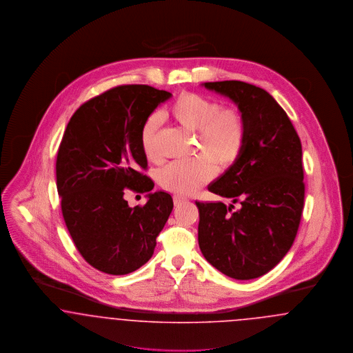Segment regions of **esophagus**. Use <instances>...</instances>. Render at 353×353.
<instances>
[{
    "mask_svg": "<svg viewBox=\"0 0 353 353\" xmlns=\"http://www.w3.org/2000/svg\"><path fill=\"white\" fill-rule=\"evenodd\" d=\"M186 201H188V199L184 197V196H179V194H177V196H174V197H173V202H174V205H177V206Z\"/></svg>",
    "mask_w": 353,
    "mask_h": 353,
    "instance_id": "34e87169",
    "label": "esophagus"
}]
</instances>
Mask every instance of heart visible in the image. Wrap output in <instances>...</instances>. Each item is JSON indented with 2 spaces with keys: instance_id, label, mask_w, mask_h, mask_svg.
I'll use <instances>...</instances> for the list:
<instances>
[{
  "instance_id": "obj_1",
  "label": "heart",
  "mask_w": 353,
  "mask_h": 353,
  "mask_svg": "<svg viewBox=\"0 0 353 353\" xmlns=\"http://www.w3.org/2000/svg\"><path fill=\"white\" fill-rule=\"evenodd\" d=\"M170 114L184 128L197 132L200 148L212 157L200 154L192 160L173 161L160 170L159 181L164 189L188 196L214 177L213 159L223 168L234 164L245 145L246 125L238 110L221 108L219 101L194 92L181 94L170 105ZM160 125L161 118L154 112L145 119L140 130L141 150L151 161L160 157L157 148Z\"/></svg>"
}]
</instances>
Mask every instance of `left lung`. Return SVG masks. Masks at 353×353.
Listing matches in <instances>:
<instances>
[{"label":"left lung","instance_id":"1","mask_svg":"<svg viewBox=\"0 0 353 353\" xmlns=\"http://www.w3.org/2000/svg\"><path fill=\"white\" fill-rule=\"evenodd\" d=\"M238 105L246 125L241 156L212 193L239 203L196 202L199 245L222 274L248 281L274 269L294 243L304 205L302 144L285 110L261 87L206 82Z\"/></svg>","mask_w":353,"mask_h":353}]
</instances>
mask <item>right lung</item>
<instances>
[{
  "mask_svg": "<svg viewBox=\"0 0 353 353\" xmlns=\"http://www.w3.org/2000/svg\"><path fill=\"white\" fill-rule=\"evenodd\" d=\"M172 94L147 84L114 87L83 103L70 119L57 156V189L68 233L84 261L124 275L151 259L156 238L173 209L167 192H154L140 130ZM128 190L148 192L130 208Z\"/></svg>",
  "mask_w": 353,
  "mask_h": 353,
  "instance_id": "1",
  "label": "right lung"
}]
</instances>
